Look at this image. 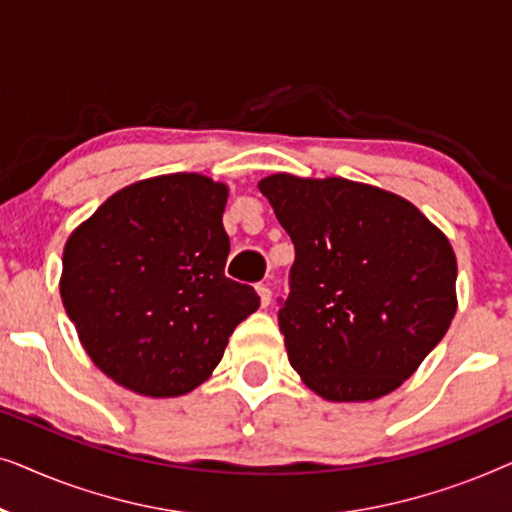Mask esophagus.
<instances>
[{
  "label": "esophagus",
  "mask_w": 512,
  "mask_h": 512,
  "mask_svg": "<svg viewBox=\"0 0 512 512\" xmlns=\"http://www.w3.org/2000/svg\"><path fill=\"white\" fill-rule=\"evenodd\" d=\"M256 293L258 298H261V307H268L270 300H272V291L268 284H256Z\"/></svg>",
  "instance_id": "34e87169"
}]
</instances>
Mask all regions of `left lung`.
<instances>
[{
  "instance_id": "obj_1",
  "label": "left lung",
  "mask_w": 512,
  "mask_h": 512,
  "mask_svg": "<svg viewBox=\"0 0 512 512\" xmlns=\"http://www.w3.org/2000/svg\"><path fill=\"white\" fill-rule=\"evenodd\" d=\"M258 188L296 247L277 321L296 373L326 401L401 387L457 312L452 244L401 195L340 177Z\"/></svg>"
}]
</instances>
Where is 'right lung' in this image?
Masks as SVG:
<instances>
[{
	"instance_id": "add662e5",
	"label": "right lung",
	"mask_w": 512,
	"mask_h": 512,
	"mask_svg": "<svg viewBox=\"0 0 512 512\" xmlns=\"http://www.w3.org/2000/svg\"><path fill=\"white\" fill-rule=\"evenodd\" d=\"M228 186L193 172L137 181L69 235L60 296L83 349L135 394L184 396L212 375L261 298L226 277Z\"/></svg>"
}]
</instances>
